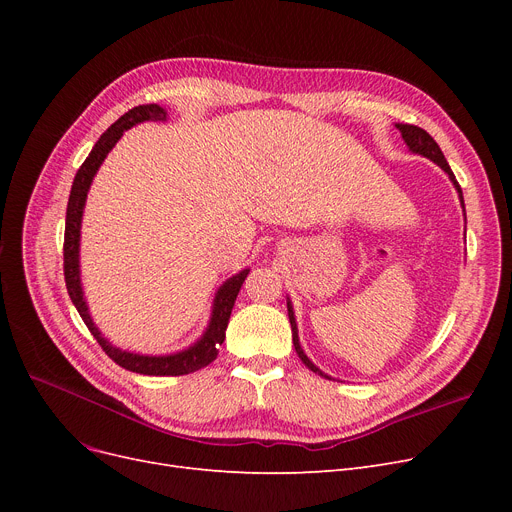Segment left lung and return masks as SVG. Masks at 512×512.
<instances>
[{"instance_id":"1","label":"left lung","mask_w":512,"mask_h":512,"mask_svg":"<svg viewBox=\"0 0 512 512\" xmlns=\"http://www.w3.org/2000/svg\"><path fill=\"white\" fill-rule=\"evenodd\" d=\"M398 130H400V134H402V141L407 143V147H409V151H413V153H417V155H421V157H427L429 161H434L436 166H440L446 174H448V178H450V182L454 184V188H456V193H459V199H461V205H463V211H465V201H463V191H461V186H459V182H456V178H454V174H452V170H450V166H448V161H446V157H444V153H442V149L438 147V143L429 137V134L423 130V128H419V126H413V124H394ZM286 307H288V319H290V328H292V344H294V351H297V355H299V359L313 371V373H317V375H321V378H328V380H334L332 375H328V373H324L321 371L307 355H305V351H303V346H301V340H299V328H297V317H294V309H292V301L290 299H286Z\"/></svg>"}]
</instances>
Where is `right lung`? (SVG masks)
<instances>
[{
    "label": "right lung",
    "instance_id": "1",
    "mask_svg": "<svg viewBox=\"0 0 512 512\" xmlns=\"http://www.w3.org/2000/svg\"><path fill=\"white\" fill-rule=\"evenodd\" d=\"M141 122H168V112L157 103L132 107V110H128L124 116H120L110 128L101 134L99 141L91 149L89 157L85 159V164L78 168V172L74 176L70 199H68V209H66V232H64L66 288H68V294H70V299H72L78 315L83 317L89 332L95 336V340L99 342L105 355L112 361H116L120 367L134 371V373H141V375H186V373H193V371L209 365L215 357H218L220 344L226 338V328H228V319H230L234 301L238 297V290H240L242 282H245V278L249 276V270H240L238 274L228 278L218 288V292H215L209 324H207L205 332L201 334V338L197 342H193L191 346L182 348V351L170 353V355H141V353L122 351L120 346H114L95 326L89 305L85 301L83 282H80V226H83V213H85V203H87L91 182H93L97 170L101 168L107 153H110L116 147V143L122 139V134Z\"/></svg>",
    "mask_w": 512,
    "mask_h": 512
}]
</instances>
